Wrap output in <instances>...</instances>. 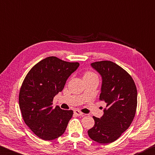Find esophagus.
Returning <instances> with one entry per match:
<instances>
[{
	"label": "esophagus",
	"instance_id": "esophagus-1",
	"mask_svg": "<svg viewBox=\"0 0 155 155\" xmlns=\"http://www.w3.org/2000/svg\"><path fill=\"white\" fill-rule=\"evenodd\" d=\"M74 114H75V115H77V116H78L83 115V113H82V112H80V110H75L74 111Z\"/></svg>",
	"mask_w": 155,
	"mask_h": 155
}]
</instances>
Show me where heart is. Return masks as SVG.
Here are the masks:
<instances>
[{
    "instance_id": "obj_1",
    "label": "heart",
    "mask_w": 155,
    "mask_h": 155,
    "mask_svg": "<svg viewBox=\"0 0 155 155\" xmlns=\"http://www.w3.org/2000/svg\"><path fill=\"white\" fill-rule=\"evenodd\" d=\"M89 77H97L95 74H94L93 73H91V72H86L85 73L84 76V78H89Z\"/></svg>"
}]
</instances>
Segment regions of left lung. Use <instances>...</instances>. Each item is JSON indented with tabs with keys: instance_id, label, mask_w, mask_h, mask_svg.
Segmentation results:
<instances>
[{
	"instance_id": "1",
	"label": "left lung",
	"mask_w": 155,
	"mask_h": 155,
	"mask_svg": "<svg viewBox=\"0 0 155 155\" xmlns=\"http://www.w3.org/2000/svg\"><path fill=\"white\" fill-rule=\"evenodd\" d=\"M102 78L99 99L106 103L101 118L93 116L94 125L88 136L100 143H109L120 137L131 125L136 112L137 93L131 76L112 61L91 63Z\"/></svg>"
}]
</instances>
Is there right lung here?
<instances>
[{
  "label": "right lung",
  "mask_w": 155,
  "mask_h": 155,
  "mask_svg": "<svg viewBox=\"0 0 155 155\" xmlns=\"http://www.w3.org/2000/svg\"><path fill=\"white\" fill-rule=\"evenodd\" d=\"M80 64L50 56L29 71L21 84L19 105L24 123L43 140H53L64 134L72 110L51 106L54 97L61 92L66 81Z\"/></svg>",
  "instance_id": "right-lung-1"
}]
</instances>
